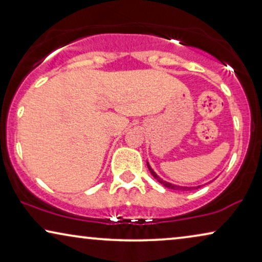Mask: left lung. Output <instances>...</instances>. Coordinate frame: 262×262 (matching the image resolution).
<instances>
[{
  "label": "left lung",
  "mask_w": 262,
  "mask_h": 262,
  "mask_svg": "<svg viewBox=\"0 0 262 262\" xmlns=\"http://www.w3.org/2000/svg\"><path fill=\"white\" fill-rule=\"evenodd\" d=\"M146 164H148V169H149V171L150 173H151V175L154 178L156 179L157 181L160 182L161 185H163L164 187H167V188H170V189H174V191H189V189H198L200 186H196V187H184V186H178V185H173V184H170V182H167V181H164V180H162V179H161L159 175H157L155 171H154V169L151 167H150V164H149V162H146Z\"/></svg>",
  "instance_id": "8db88e82"
}]
</instances>
